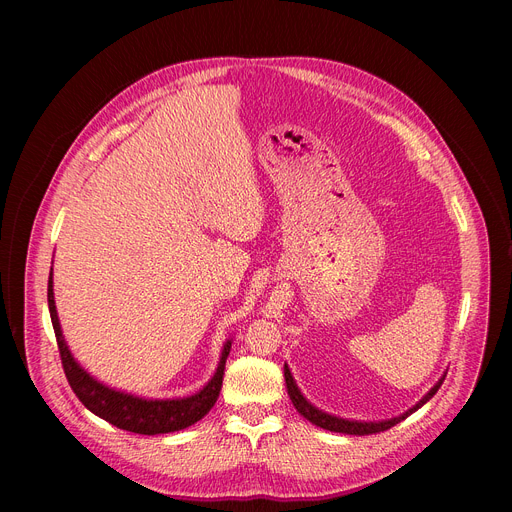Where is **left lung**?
Listing matches in <instances>:
<instances>
[{
	"instance_id": "8db88e82",
	"label": "left lung",
	"mask_w": 512,
	"mask_h": 512,
	"mask_svg": "<svg viewBox=\"0 0 512 512\" xmlns=\"http://www.w3.org/2000/svg\"><path fill=\"white\" fill-rule=\"evenodd\" d=\"M283 375H285L287 395H289L291 403H294V407H296L308 421H312L314 425H318V427H322V429L336 431V433H348V435H371V433H379V431L391 429L393 425H397L399 421H403L405 417H409L413 411H417L419 407H423V405L437 393V389L442 387V383H444V379H446V375H444L440 381H437V383L431 387V391H429L417 405H413V407H411L409 411H405L403 415L393 417V419H387V421H377V423L371 421V423H369V421H348V419L334 417V415H328V413L320 411L318 407H314V405L300 393V389H298L294 377H291V373H289V369H287V364L283 367Z\"/></svg>"
}]
</instances>
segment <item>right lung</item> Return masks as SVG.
<instances>
[{"label":"right lung","instance_id":"add662e5","mask_svg":"<svg viewBox=\"0 0 512 512\" xmlns=\"http://www.w3.org/2000/svg\"><path fill=\"white\" fill-rule=\"evenodd\" d=\"M48 310L52 318V328L56 334V344L60 350V360H62V369L68 379L70 389L75 391L79 401L99 415L101 419L109 421L111 425L141 433V435H158V433H170V431H180L186 429L188 425L196 423L202 419L212 405L218 399V393H221L223 387V375H225V364L227 356L231 352V340H227L221 362H218V369L214 377L192 397L184 399H141L133 397L115 389L105 387L97 379H93L81 364L72 358L62 330L60 322L56 316V306H54V291H52V271L48 277Z\"/></svg>","mask_w":512,"mask_h":512}]
</instances>
